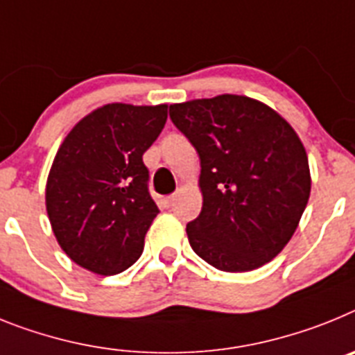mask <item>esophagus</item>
<instances>
[{
	"mask_svg": "<svg viewBox=\"0 0 355 355\" xmlns=\"http://www.w3.org/2000/svg\"><path fill=\"white\" fill-rule=\"evenodd\" d=\"M175 200H177V195H171V196H166L164 198V207H171V205H173L175 203Z\"/></svg>",
	"mask_w": 355,
	"mask_h": 355,
	"instance_id": "34e87169",
	"label": "esophagus"
}]
</instances>
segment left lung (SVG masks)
I'll use <instances>...</instances> for the list:
<instances>
[{
  "label": "left lung",
  "instance_id": "obj_1",
  "mask_svg": "<svg viewBox=\"0 0 355 355\" xmlns=\"http://www.w3.org/2000/svg\"><path fill=\"white\" fill-rule=\"evenodd\" d=\"M200 157L202 212L186 232L196 255L221 271L270 263L297 230L311 195L306 148L263 101L220 94L169 107Z\"/></svg>",
  "mask_w": 355,
  "mask_h": 355
}]
</instances>
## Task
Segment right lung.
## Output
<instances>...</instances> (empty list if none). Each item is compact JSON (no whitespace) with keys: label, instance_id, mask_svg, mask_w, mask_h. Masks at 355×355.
Segmentation results:
<instances>
[{"label":"right lung","instance_id":"1","mask_svg":"<svg viewBox=\"0 0 355 355\" xmlns=\"http://www.w3.org/2000/svg\"><path fill=\"white\" fill-rule=\"evenodd\" d=\"M166 119V103H107L64 137L46 182V212L60 248L84 270L116 275L143 254L159 214L143 153Z\"/></svg>","mask_w":355,"mask_h":355}]
</instances>
